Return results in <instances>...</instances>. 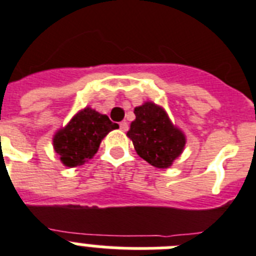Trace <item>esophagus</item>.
Returning a JSON list of instances; mask_svg holds the SVG:
<instances>
[{"label": "esophagus", "instance_id": "34e87169", "mask_svg": "<svg viewBox=\"0 0 256 256\" xmlns=\"http://www.w3.org/2000/svg\"><path fill=\"white\" fill-rule=\"evenodd\" d=\"M120 130L121 131H128V125L126 121H122V122H120Z\"/></svg>", "mask_w": 256, "mask_h": 256}]
</instances>
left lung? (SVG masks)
<instances>
[{
    "label": "left lung",
    "instance_id": "obj_1",
    "mask_svg": "<svg viewBox=\"0 0 256 256\" xmlns=\"http://www.w3.org/2000/svg\"><path fill=\"white\" fill-rule=\"evenodd\" d=\"M134 114L135 120L128 136L132 140L136 153L154 167H171L185 148V134L172 124L160 106L153 102L139 106Z\"/></svg>",
    "mask_w": 256,
    "mask_h": 256
}]
</instances>
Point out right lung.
Here are the masks:
<instances>
[{"label": "right lung", "mask_w": 256, "mask_h": 256, "mask_svg": "<svg viewBox=\"0 0 256 256\" xmlns=\"http://www.w3.org/2000/svg\"><path fill=\"white\" fill-rule=\"evenodd\" d=\"M117 128L108 116L85 107L54 134V152L66 167H78L93 158L103 138Z\"/></svg>", "instance_id": "obj_1"}]
</instances>
